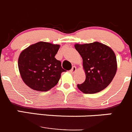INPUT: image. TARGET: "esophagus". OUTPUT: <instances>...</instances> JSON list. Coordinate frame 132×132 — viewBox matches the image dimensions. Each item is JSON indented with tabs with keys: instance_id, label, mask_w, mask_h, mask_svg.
<instances>
[{
	"instance_id": "obj_1",
	"label": "esophagus",
	"mask_w": 132,
	"mask_h": 132,
	"mask_svg": "<svg viewBox=\"0 0 132 132\" xmlns=\"http://www.w3.org/2000/svg\"><path fill=\"white\" fill-rule=\"evenodd\" d=\"M76 70H77L76 67H75V66H73L72 68H71V70H70V71L71 73H75V71H76Z\"/></svg>"
}]
</instances>
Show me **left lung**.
<instances>
[{"instance_id": "left-lung-1", "label": "left lung", "mask_w": 132, "mask_h": 132, "mask_svg": "<svg viewBox=\"0 0 132 132\" xmlns=\"http://www.w3.org/2000/svg\"><path fill=\"white\" fill-rule=\"evenodd\" d=\"M75 48L82 58L86 80L77 84L84 93H95L105 89L113 80L117 71L116 56L108 46L98 42L76 44Z\"/></svg>"}]
</instances>
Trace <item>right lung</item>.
Segmentation results:
<instances>
[{
	"label": "right lung",
	"instance_id": "1",
	"mask_svg": "<svg viewBox=\"0 0 132 132\" xmlns=\"http://www.w3.org/2000/svg\"><path fill=\"white\" fill-rule=\"evenodd\" d=\"M60 45L39 42L29 46L19 55L18 66L23 81L31 89L46 92L58 83L65 70L56 59Z\"/></svg>",
	"mask_w": 132,
	"mask_h": 132
}]
</instances>
